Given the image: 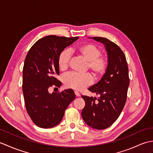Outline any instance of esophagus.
Instances as JSON below:
<instances>
[{
	"instance_id": "esophagus-1",
	"label": "esophagus",
	"mask_w": 153,
	"mask_h": 153,
	"mask_svg": "<svg viewBox=\"0 0 153 153\" xmlns=\"http://www.w3.org/2000/svg\"><path fill=\"white\" fill-rule=\"evenodd\" d=\"M75 95H76V97H79L80 96V93L78 91H75Z\"/></svg>"
}]
</instances>
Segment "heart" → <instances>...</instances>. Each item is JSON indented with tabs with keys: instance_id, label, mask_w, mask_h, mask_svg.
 I'll use <instances>...</instances> for the list:
<instances>
[{
	"instance_id": "obj_1",
	"label": "heart",
	"mask_w": 153,
	"mask_h": 153,
	"mask_svg": "<svg viewBox=\"0 0 153 153\" xmlns=\"http://www.w3.org/2000/svg\"><path fill=\"white\" fill-rule=\"evenodd\" d=\"M74 51L87 61L86 70H89L95 77H100L106 72L108 60L101 55V50L92 43H86L76 48ZM70 54L66 50L62 51L58 58V65L61 70H66L69 66ZM93 77L89 73L79 74L69 73L64 77V85L68 88L82 90L93 83Z\"/></svg>"
}]
</instances>
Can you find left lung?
<instances>
[{
	"label": "left lung",
	"mask_w": 153,
	"mask_h": 153,
	"mask_svg": "<svg viewBox=\"0 0 153 153\" xmlns=\"http://www.w3.org/2000/svg\"><path fill=\"white\" fill-rule=\"evenodd\" d=\"M91 38L105 45L108 67L99 82L88 89L99 98L82 96L85 102L82 116L93 129H104L118 119L124 107L129 85L128 66L125 54L116 44L106 38Z\"/></svg>",
	"instance_id": "8db88e82"
}]
</instances>
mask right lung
<instances>
[{"mask_svg": "<svg viewBox=\"0 0 153 153\" xmlns=\"http://www.w3.org/2000/svg\"><path fill=\"white\" fill-rule=\"evenodd\" d=\"M78 38L48 35L38 40L25 57L22 84L25 108L32 121L41 128L58 125L76 98L71 89L60 93H50L48 89L52 85L60 87L62 83L55 77L60 73L58 56Z\"/></svg>", "mask_w": 153, "mask_h": 153, "instance_id": "add662e5", "label": "right lung"}]
</instances>
